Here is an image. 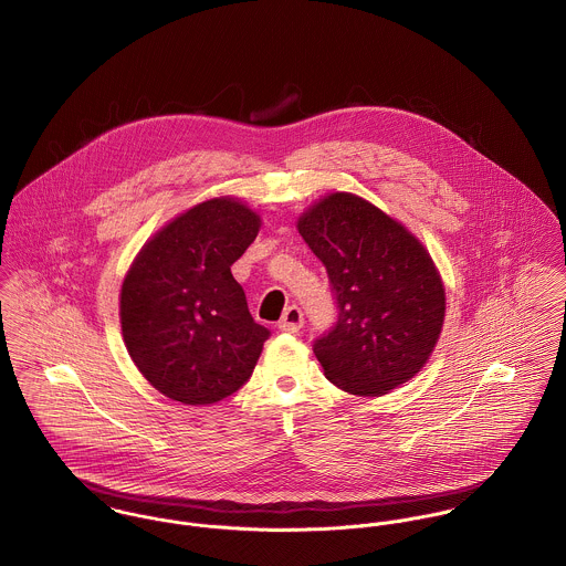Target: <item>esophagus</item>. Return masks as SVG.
Wrapping results in <instances>:
<instances>
[{
  "instance_id": "esophagus-1",
  "label": "esophagus",
  "mask_w": 566,
  "mask_h": 566,
  "mask_svg": "<svg viewBox=\"0 0 566 566\" xmlns=\"http://www.w3.org/2000/svg\"><path fill=\"white\" fill-rule=\"evenodd\" d=\"M303 324H305V315L296 305L285 308L283 317L279 319V328L285 333H298L303 328Z\"/></svg>"
}]
</instances>
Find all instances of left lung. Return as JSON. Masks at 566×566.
Returning <instances> with one entry per match:
<instances>
[{"label": "left lung", "instance_id": "left-lung-1", "mask_svg": "<svg viewBox=\"0 0 566 566\" xmlns=\"http://www.w3.org/2000/svg\"><path fill=\"white\" fill-rule=\"evenodd\" d=\"M326 265L337 326L313 353L339 389L378 398L411 380L443 331L446 285L428 249L400 220L353 192H331L298 216Z\"/></svg>", "mask_w": 566, "mask_h": 566}]
</instances>
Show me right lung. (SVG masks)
Listing matches in <instances>:
<instances>
[{"label":"right lung","mask_w":566,"mask_h":566,"mask_svg":"<svg viewBox=\"0 0 566 566\" xmlns=\"http://www.w3.org/2000/svg\"><path fill=\"white\" fill-rule=\"evenodd\" d=\"M261 216L235 197L188 207L145 242L118 296L123 342L166 398L207 407L253 374L268 328L231 265L255 242Z\"/></svg>","instance_id":"1"}]
</instances>
